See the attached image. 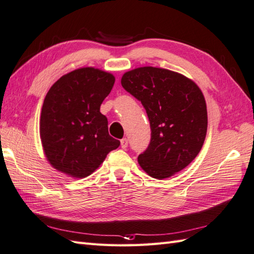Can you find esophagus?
<instances>
[{"instance_id":"obj_1","label":"esophagus","mask_w":254,"mask_h":254,"mask_svg":"<svg viewBox=\"0 0 254 254\" xmlns=\"http://www.w3.org/2000/svg\"><path fill=\"white\" fill-rule=\"evenodd\" d=\"M127 145H128L127 138H122V139H121V147H122V148L126 149L127 147Z\"/></svg>"}]
</instances>
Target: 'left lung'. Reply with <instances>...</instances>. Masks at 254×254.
<instances>
[{
  "mask_svg": "<svg viewBox=\"0 0 254 254\" xmlns=\"http://www.w3.org/2000/svg\"><path fill=\"white\" fill-rule=\"evenodd\" d=\"M121 84L141 103L151 138L138 163L162 180L186 168L199 154L208 127L207 105L190 79L168 69L140 67L123 74Z\"/></svg>",
  "mask_w": 254,
  "mask_h": 254,
  "instance_id": "8db88e82",
  "label": "left lung"
}]
</instances>
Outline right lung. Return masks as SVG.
Here are the masks:
<instances>
[{"label": "right lung", "mask_w": 254, "mask_h": 254, "mask_svg": "<svg viewBox=\"0 0 254 254\" xmlns=\"http://www.w3.org/2000/svg\"><path fill=\"white\" fill-rule=\"evenodd\" d=\"M115 76L92 67L63 75L47 92L41 111L40 136L47 160L76 179L92 174L120 141L108 133L100 105Z\"/></svg>", "instance_id": "add662e5"}]
</instances>
